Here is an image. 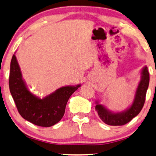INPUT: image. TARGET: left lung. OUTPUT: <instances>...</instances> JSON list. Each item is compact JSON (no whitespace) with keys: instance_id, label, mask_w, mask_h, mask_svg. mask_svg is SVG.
<instances>
[{"instance_id":"1","label":"left lung","mask_w":156,"mask_h":156,"mask_svg":"<svg viewBox=\"0 0 156 156\" xmlns=\"http://www.w3.org/2000/svg\"><path fill=\"white\" fill-rule=\"evenodd\" d=\"M150 76L147 67L145 66L141 70V79L136 90L133 102L126 110L114 112L101 104L99 101L95 102V110L102 121L111 126H122L129 122L139 114L143 108L145 101L146 92L149 85Z\"/></svg>"}]
</instances>
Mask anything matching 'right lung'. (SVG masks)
Wrapping results in <instances>:
<instances>
[{
    "label": "right lung",
    "mask_w": 156,
    "mask_h": 156,
    "mask_svg": "<svg viewBox=\"0 0 156 156\" xmlns=\"http://www.w3.org/2000/svg\"><path fill=\"white\" fill-rule=\"evenodd\" d=\"M9 83L21 116L28 122L44 127L53 126L62 119L69 98L81 86L80 84L63 86L43 98L37 97L29 90L15 54L11 61Z\"/></svg>",
    "instance_id": "1"
}]
</instances>
